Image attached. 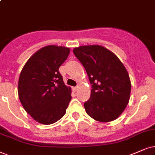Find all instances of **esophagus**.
Returning <instances> with one entry per match:
<instances>
[{"instance_id":"34e87169","label":"esophagus","mask_w":155,"mask_h":155,"mask_svg":"<svg viewBox=\"0 0 155 155\" xmlns=\"http://www.w3.org/2000/svg\"><path fill=\"white\" fill-rule=\"evenodd\" d=\"M72 89H73V91H74V92H76V91H77L78 90V87H73L72 88Z\"/></svg>"}]
</instances>
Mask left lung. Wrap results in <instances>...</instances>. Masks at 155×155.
<instances>
[{
  "label": "left lung",
  "mask_w": 155,
  "mask_h": 155,
  "mask_svg": "<svg viewBox=\"0 0 155 155\" xmlns=\"http://www.w3.org/2000/svg\"><path fill=\"white\" fill-rule=\"evenodd\" d=\"M73 52L91 84V97L84 104L86 112L101 122L118 118L130 97L131 81L126 68L114 53L99 45L79 46Z\"/></svg>",
  "instance_id": "left-lung-1"
}]
</instances>
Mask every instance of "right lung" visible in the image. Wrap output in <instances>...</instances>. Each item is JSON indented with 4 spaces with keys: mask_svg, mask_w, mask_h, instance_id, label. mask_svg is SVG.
<instances>
[{
    "mask_svg": "<svg viewBox=\"0 0 155 155\" xmlns=\"http://www.w3.org/2000/svg\"><path fill=\"white\" fill-rule=\"evenodd\" d=\"M69 53V48L64 46H45L31 56L21 72L19 99L25 111L41 124L59 120L71 101V88L58 71Z\"/></svg>",
    "mask_w": 155,
    "mask_h": 155,
    "instance_id": "right-lung-1",
    "label": "right lung"
}]
</instances>
